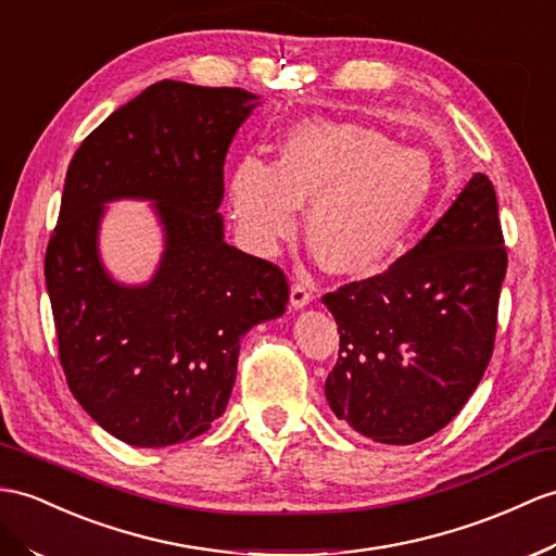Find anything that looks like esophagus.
<instances>
[{
  "instance_id": "34e87169",
  "label": "esophagus",
  "mask_w": 556,
  "mask_h": 556,
  "mask_svg": "<svg viewBox=\"0 0 556 556\" xmlns=\"http://www.w3.org/2000/svg\"><path fill=\"white\" fill-rule=\"evenodd\" d=\"M311 302V290L306 282H292L290 290V306L292 308H304Z\"/></svg>"
}]
</instances>
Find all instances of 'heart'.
Returning a JSON list of instances; mask_svg holds the SVG:
<instances>
[{
	"instance_id": "b5f03b06",
	"label": "heart",
	"mask_w": 556,
	"mask_h": 556,
	"mask_svg": "<svg viewBox=\"0 0 556 556\" xmlns=\"http://www.w3.org/2000/svg\"><path fill=\"white\" fill-rule=\"evenodd\" d=\"M437 186L429 153L396 146L372 127L323 117L296 122L276 165L242 157L228 176V207L240 238L256 254L306 233L325 268L365 276L396 254Z\"/></svg>"
}]
</instances>
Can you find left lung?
I'll use <instances>...</instances> for the list:
<instances>
[{"instance_id": "1", "label": "left lung", "mask_w": 556, "mask_h": 556, "mask_svg": "<svg viewBox=\"0 0 556 556\" xmlns=\"http://www.w3.org/2000/svg\"><path fill=\"white\" fill-rule=\"evenodd\" d=\"M507 250L497 198L473 174L384 274L323 296L340 330L330 410L377 443L408 445L463 410L493 356Z\"/></svg>"}]
</instances>
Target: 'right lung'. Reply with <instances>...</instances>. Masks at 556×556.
<instances>
[{"label": "right lung", "mask_w": 556, "mask_h": 556, "mask_svg": "<svg viewBox=\"0 0 556 556\" xmlns=\"http://www.w3.org/2000/svg\"><path fill=\"white\" fill-rule=\"evenodd\" d=\"M260 97L162 79L103 119L65 174L45 278L67 387L108 434L184 443L222 417L240 337L286 314V274L224 240V160ZM151 199L154 278L125 287L98 252L104 202Z\"/></svg>", "instance_id": "1"}]
</instances>
